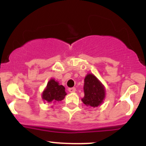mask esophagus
Returning a JSON list of instances; mask_svg holds the SVG:
<instances>
[{
    "label": "esophagus",
    "instance_id": "34e87169",
    "mask_svg": "<svg viewBox=\"0 0 146 146\" xmlns=\"http://www.w3.org/2000/svg\"><path fill=\"white\" fill-rule=\"evenodd\" d=\"M68 90H69V91L70 93H74V92H75V91H76V88L74 87L69 88L68 89Z\"/></svg>",
    "mask_w": 146,
    "mask_h": 146
}]
</instances>
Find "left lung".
<instances>
[{
	"mask_svg": "<svg viewBox=\"0 0 146 146\" xmlns=\"http://www.w3.org/2000/svg\"><path fill=\"white\" fill-rule=\"evenodd\" d=\"M83 90L85 96L82 101L86 105L95 108L102 103L105 96L104 88L94 74H89L86 76Z\"/></svg>",
	"mask_w": 146,
	"mask_h": 146,
	"instance_id": "1",
	"label": "left lung"
}]
</instances>
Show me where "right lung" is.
<instances>
[{
	"instance_id": "obj_1",
	"label": "right lung",
	"mask_w": 146,
	"mask_h": 146,
	"mask_svg": "<svg viewBox=\"0 0 146 146\" xmlns=\"http://www.w3.org/2000/svg\"><path fill=\"white\" fill-rule=\"evenodd\" d=\"M66 95L65 88L52 79L49 81L42 94V99L47 102H55L63 100Z\"/></svg>"
}]
</instances>
